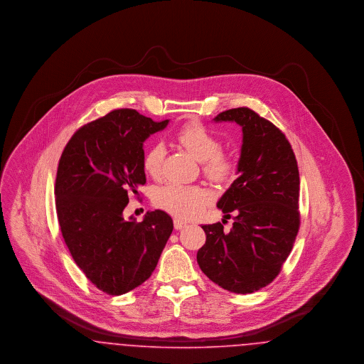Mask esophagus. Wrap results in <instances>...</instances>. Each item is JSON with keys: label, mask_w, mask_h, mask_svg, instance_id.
Listing matches in <instances>:
<instances>
[{"label": "esophagus", "mask_w": 364, "mask_h": 364, "mask_svg": "<svg viewBox=\"0 0 364 364\" xmlns=\"http://www.w3.org/2000/svg\"><path fill=\"white\" fill-rule=\"evenodd\" d=\"M174 229H177V230H180V229H183V228H186L187 226V223H184V221H181L180 218H174L173 221Z\"/></svg>", "instance_id": "esophagus-1"}]
</instances>
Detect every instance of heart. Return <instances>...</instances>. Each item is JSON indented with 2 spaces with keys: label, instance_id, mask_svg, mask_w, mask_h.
<instances>
[{
  "label": "heart",
  "instance_id": "obj_1",
  "mask_svg": "<svg viewBox=\"0 0 364 364\" xmlns=\"http://www.w3.org/2000/svg\"><path fill=\"white\" fill-rule=\"evenodd\" d=\"M174 139L191 156L202 161L203 173L210 180L228 181L235 174V159L221 151V140L203 124L187 122L174 134ZM164 156L165 149L161 144L153 146L143 158L144 172L151 177H158ZM210 199L208 191L199 186L171 183L156 191L154 203L177 218L190 220L206 208Z\"/></svg>",
  "mask_w": 364,
  "mask_h": 364
}]
</instances>
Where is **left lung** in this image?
I'll return each instance as SVG.
<instances>
[{
	"instance_id": "left-lung-1",
	"label": "left lung",
	"mask_w": 364,
	"mask_h": 364,
	"mask_svg": "<svg viewBox=\"0 0 364 364\" xmlns=\"http://www.w3.org/2000/svg\"><path fill=\"white\" fill-rule=\"evenodd\" d=\"M214 122L242 127L239 177L217 203L233 225L202 226L206 242L196 259L221 288L252 294L277 277L292 251L300 226L297 162L285 135L248 107L225 110Z\"/></svg>"
}]
</instances>
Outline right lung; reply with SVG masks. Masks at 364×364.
<instances>
[{
  "label": "right lung",
  "instance_id": "add662e5",
  "mask_svg": "<svg viewBox=\"0 0 364 364\" xmlns=\"http://www.w3.org/2000/svg\"><path fill=\"white\" fill-rule=\"evenodd\" d=\"M168 122L117 109L79 128L60 158L54 195L61 233L75 263L105 294H127L150 277L173 230L162 210L141 223L122 215L128 195L146 184L143 143Z\"/></svg>",
  "mask_w": 364,
  "mask_h": 364
}]
</instances>
